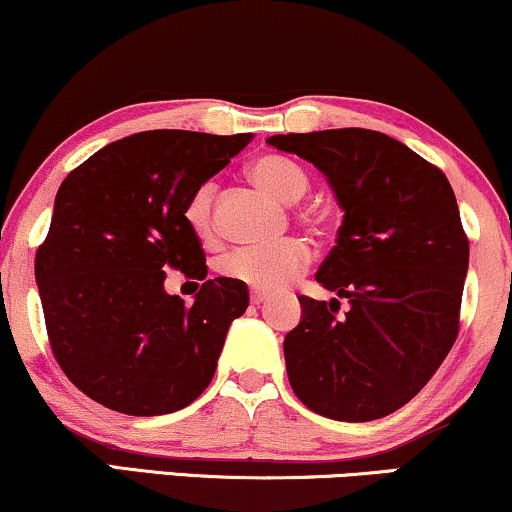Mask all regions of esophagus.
I'll return each mask as SVG.
<instances>
[{
	"label": "esophagus",
	"instance_id": "esophagus-1",
	"mask_svg": "<svg viewBox=\"0 0 512 512\" xmlns=\"http://www.w3.org/2000/svg\"><path fill=\"white\" fill-rule=\"evenodd\" d=\"M264 300H267V293H264V290H252V293H250L252 304H262Z\"/></svg>",
	"mask_w": 512,
	"mask_h": 512
}]
</instances>
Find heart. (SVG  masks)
<instances>
[{"mask_svg":"<svg viewBox=\"0 0 512 512\" xmlns=\"http://www.w3.org/2000/svg\"><path fill=\"white\" fill-rule=\"evenodd\" d=\"M248 172L250 179L260 189L278 200H286V203L300 200L309 186V179L302 167L295 160L286 158V155H260L257 160H252ZM212 200H215V181H203V184L196 186V191L191 193L184 205V222L200 238L208 236L212 229ZM307 262V248L295 238H288V241L276 245H260V248L245 245V248L231 250L219 262V269L229 278L243 281L245 286L274 290L293 281L307 267Z\"/></svg>","mask_w":512,"mask_h":512,"instance_id":"1","label":"heart"}]
</instances>
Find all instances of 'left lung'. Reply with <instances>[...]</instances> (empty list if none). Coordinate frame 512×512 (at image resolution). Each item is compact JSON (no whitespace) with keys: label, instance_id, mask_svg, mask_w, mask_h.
<instances>
[{"label":"left lung","instance_id":"1","mask_svg":"<svg viewBox=\"0 0 512 512\" xmlns=\"http://www.w3.org/2000/svg\"><path fill=\"white\" fill-rule=\"evenodd\" d=\"M267 144L323 172L345 212L316 271L338 297L300 295L302 319L283 340L290 387L319 416H390L428 385L458 335L470 248L454 189L373 129L276 134ZM340 299L350 304L342 317Z\"/></svg>","mask_w":512,"mask_h":512}]
</instances>
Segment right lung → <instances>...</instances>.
<instances>
[{
  "instance_id": "add662e5",
  "label": "right lung",
  "mask_w": 512,
  "mask_h": 512,
  "mask_svg": "<svg viewBox=\"0 0 512 512\" xmlns=\"http://www.w3.org/2000/svg\"><path fill=\"white\" fill-rule=\"evenodd\" d=\"M250 139L153 129L103 146L63 179L35 278L58 366L106 409L163 416L210 385L248 286L210 278L186 308L164 290V271L208 276L184 205Z\"/></svg>"
}]
</instances>
